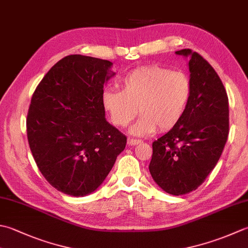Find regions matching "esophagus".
Instances as JSON below:
<instances>
[{
  "label": "esophagus",
  "mask_w": 248,
  "mask_h": 248,
  "mask_svg": "<svg viewBox=\"0 0 248 248\" xmlns=\"http://www.w3.org/2000/svg\"><path fill=\"white\" fill-rule=\"evenodd\" d=\"M140 142H142V140H137V139H132V138H129V139H128V145H130V146H134V145H139V144H140Z\"/></svg>",
  "instance_id": "1"
}]
</instances>
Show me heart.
Here are the masks:
<instances>
[{
    "mask_svg": "<svg viewBox=\"0 0 248 248\" xmlns=\"http://www.w3.org/2000/svg\"><path fill=\"white\" fill-rule=\"evenodd\" d=\"M123 90L105 89L102 103L111 123L124 128L140 111V117L131 132L147 135L168 131L185 115L192 93V84L184 72L160 65L142 66L129 72L120 80Z\"/></svg>",
    "mask_w": 248,
    "mask_h": 248,
    "instance_id": "1",
    "label": "heart"
}]
</instances>
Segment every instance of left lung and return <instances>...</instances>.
<instances>
[{"instance_id":"obj_1","label":"left lung","mask_w":248,"mask_h":248,"mask_svg":"<svg viewBox=\"0 0 248 248\" xmlns=\"http://www.w3.org/2000/svg\"><path fill=\"white\" fill-rule=\"evenodd\" d=\"M192 93L181 121L153 143L149 172L164 191L186 195L201 185L219 160L229 134V101L224 84L204 58L191 49Z\"/></svg>"}]
</instances>
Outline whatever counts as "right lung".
Here are the masks:
<instances>
[{
    "label": "right lung",
    "mask_w": 248,
    "mask_h": 248,
    "mask_svg": "<svg viewBox=\"0 0 248 248\" xmlns=\"http://www.w3.org/2000/svg\"><path fill=\"white\" fill-rule=\"evenodd\" d=\"M113 63L70 55L37 85L27 116V134L36 166L65 195L93 192L108 175L127 138L105 120L103 86Z\"/></svg>",
    "instance_id": "add662e5"
}]
</instances>
